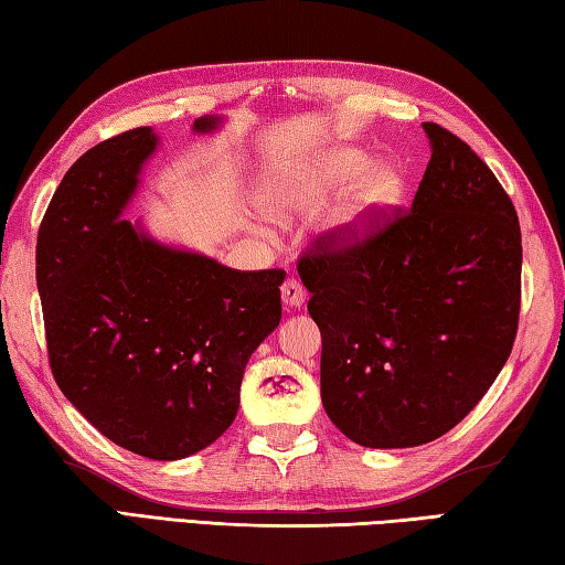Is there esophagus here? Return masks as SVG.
Segmentation results:
<instances>
[{
  "label": "esophagus",
  "instance_id": "1",
  "mask_svg": "<svg viewBox=\"0 0 565 565\" xmlns=\"http://www.w3.org/2000/svg\"><path fill=\"white\" fill-rule=\"evenodd\" d=\"M281 298H284V303L289 306V308L303 306V301H306V289H303V284H301V281H296V279H286V281H284V286H281Z\"/></svg>",
  "mask_w": 565,
  "mask_h": 565
}]
</instances>
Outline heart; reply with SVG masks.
<instances>
[{"label": "heart", "instance_id": "heart-1", "mask_svg": "<svg viewBox=\"0 0 565 565\" xmlns=\"http://www.w3.org/2000/svg\"><path fill=\"white\" fill-rule=\"evenodd\" d=\"M352 180L356 183L350 188L348 203L335 220L338 230H360L367 220L392 210L406 193V175L399 166L392 161L370 166L367 151L342 147L323 153L301 173L274 179L269 183V201L276 213L289 215Z\"/></svg>", "mask_w": 565, "mask_h": 565}]
</instances>
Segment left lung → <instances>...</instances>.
I'll return each instance as SVG.
<instances>
[{
	"label": "left lung",
	"instance_id": "left-lung-1",
	"mask_svg": "<svg viewBox=\"0 0 565 565\" xmlns=\"http://www.w3.org/2000/svg\"><path fill=\"white\" fill-rule=\"evenodd\" d=\"M430 161L412 207L316 237L298 259L320 328V399L364 448H412L458 426L510 358L522 230L466 141L424 121Z\"/></svg>",
	"mask_w": 565,
	"mask_h": 565
}]
</instances>
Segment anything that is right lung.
<instances>
[{"label": "right lung", "mask_w": 565, "mask_h": 565, "mask_svg": "<svg viewBox=\"0 0 565 565\" xmlns=\"http://www.w3.org/2000/svg\"><path fill=\"white\" fill-rule=\"evenodd\" d=\"M157 143L129 129L71 166L41 220L36 284L65 399L113 444L181 460L235 422L247 360L281 320L286 271L230 269L121 217Z\"/></svg>", "instance_id": "right-lung-1"}]
</instances>
